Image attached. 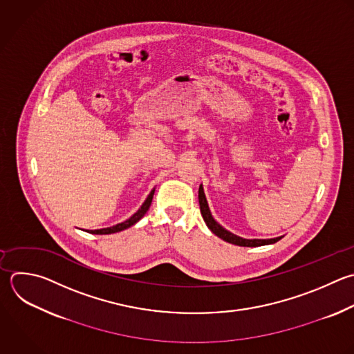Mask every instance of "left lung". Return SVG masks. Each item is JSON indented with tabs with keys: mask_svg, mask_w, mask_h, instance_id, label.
<instances>
[{
	"mask_svg": "<svg viewBox=\"0 0 354 354\" xmlns=\"http://www.w3.org/2000/svg\"><path fill=\"white\" fill-rule=\"evenodd\" d=\"M199 206H201V213H202V217L207 225V228L214 234L217 235L218 238H221L223 241L228 242V243H232V245H238V246H249V248H253V246H263V245H271V243H275L278 242L282 236H277V238H270V239H246V238H242V236H238L232 232H230L228 230H225L223 225H220L212 216L210 213V209H209V205H207V201H206V195H205V191H203V187L202 184L199 185Z\"/></svg>",
	"mask_w": 354,
	"mask_h": 354,
	"instance_id": "obj_1",
	"label": "left lung"
}]
</instances>
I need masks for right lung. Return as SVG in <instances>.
<instances>
[{"label":"right lung","instance_id":"obj_1","mask_svg":"<svg viewBox=\"0 0 354 354\" xmlns=\"http://www.w3.org/2000/svg\"><path fill=\"white\" fill-rule=\"evenodd\" d=\"M153 194H155V188L149 192V195L147 196V199L144 201V203L141 205V207H140L130 218H127L126 221L119 223V224H116V225H113V227H106V228H101V230H87V232L95 234V235H106V234H115V232H119V231H123V230L130 228L131 225H134L136 223H138V221L145 216V213L148 212V209H149V206H151V203H152Z\"/></svg>","mask_w":354,"mask_h":354}]
</instances>
